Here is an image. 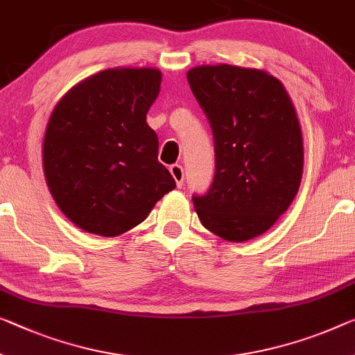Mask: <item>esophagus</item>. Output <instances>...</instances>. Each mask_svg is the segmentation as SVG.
<instances>
[{"instance_id": "obj_1", "label": "esophagus", "mask_w": 355, "mask_h": 355, "mask_svg": "<svg viewBox=\"0 0 355 355\" xmlns=\"http://www.w3.org/2000/svg\"><path fill=\"white\" fill-rule=\"evenodd\" d=\"M170 171L173 174L174 181H176L178 187H182V185H184V168H182V165H179V163H174V165L170 166Z\"/></svg>"}]
</instances>
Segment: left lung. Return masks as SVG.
<instances>
[{"label": "left lung", "instance_id": "1", "mask_svg": "<svg viewBox=\"0 0 355 355\" xmlns=\"http://www.w3.org/2000/svg\"><path fill=\"white\" fill-rule=\"evenodd\" d=\"M187 80L214 138L216 171L193 193L200 220L217 236L241 243L284 214L303 173L302 130L282 84L259 69L196 67Z\"/></svg>", "mask_w": 355, "mask_h": 355}]
</instances>
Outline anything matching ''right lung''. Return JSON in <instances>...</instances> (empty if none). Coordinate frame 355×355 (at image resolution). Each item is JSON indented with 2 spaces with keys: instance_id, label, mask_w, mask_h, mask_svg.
<instances>
[{
  "instance_id": "1",
  "label": "right lung",
  "mask_w": 355,
  "mask_h": 355,
  "mask_svg": "<svg viewBox=\"0 0 355 355\" xmlns=\"http://www.w3.org/2000/svg\"><path fill=\"white\" fill-rule=\"evenodd\" d=\"M160 83L159 69H106L53 109L42 144L46 181L58 208L83 230L101 236L132 230L176 187L146 122Z\"/></svg>"
}]
</instances>
